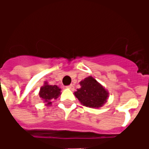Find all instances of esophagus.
I'll use <instances>...</instances> for the list:
<instances>
[{
  "instance_id": "1",
  "label": "esophagus",
  "mask_w": 149,
  "mask_h": 149,
  "mask_svg": "<svg viewBox=\"0 0 149 149\" xmlns=\"http://www.w3.org/2000/svg\"><path fill=\"white\" fill-rule=\"evenodd\" d=\"M67 88L70 89V90H73V89H74V85H73V84H70V85L67 86Z\"/></svg>"
}]
</instances>
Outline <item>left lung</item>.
<instances>
[{"instance_id": "obj_1", "label": "left lung", "mask_w": 149, "mask_h": 149, "mask_svg": "<svg viewBox=\"0 0 149 149\" xmlns=\"http://www.w3.org/2000/svg\"><path fill=\"white\" fill-rule=\"evenodd\" d=\"M80 84L81 88H77L74 95L81 104L88 108L99 109L106 103L109 95V92L93 77L84 78Z\"/></svg>"}]
</instances>
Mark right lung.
I'll return each instance as SVG.
<instances>
[{
	"label": "right lung",
	"instance_id": "1",
	"mask_svg": "<svg viewBox=\"0 0 149 149\" xmlns=\"http://www.w3.org/2000/svg\"><path fill=\"white\" fill-rule=\"evenodd\" d=\"M61 94V88L57 85H51L48 82H45L44 85L40 88V97L47 106L51 105V100L58 98Z\"/></svg>",
	"mask_w": 149,
	"mask_h": 149
}]
</instances>
